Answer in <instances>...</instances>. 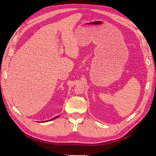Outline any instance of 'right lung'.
Segmentation results:
<instances>
[{"label":"right lung","mask_w":156,"mask_h":156,"mask_svg":"<svg viewBox=\"0 0 156 156\" xmlns=\"http://www.w3.org/2000/svg\"><path fill=\"white\" fill-rule=\"evenodd\" d=\"M58 116H56V117H55V118H54V119H51V120H53V119H57V118H58Z\"/></svg>","instance_id":"right-lung-1"}]
</instances>
